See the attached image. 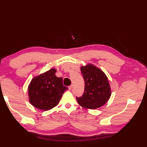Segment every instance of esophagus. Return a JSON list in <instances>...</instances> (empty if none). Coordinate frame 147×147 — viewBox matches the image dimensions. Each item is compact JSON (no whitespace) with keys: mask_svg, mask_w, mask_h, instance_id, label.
Instances as JSON below:
<instances>
[{"mask_svg":"<svg viewBox=\"0 0 147 147\" xmlns=\"http://www.w3.org/2000/svg\"><path fill=\"white\" fill-rule=\"evenodd\" d=\"M72 88H73V85H71V86H69L68 87V88H69V90H71L72 89Z\"/></svg>","mask_w":147,"mask_h":147,"instance_id":"1","label":"esophagus"}]
</instances>
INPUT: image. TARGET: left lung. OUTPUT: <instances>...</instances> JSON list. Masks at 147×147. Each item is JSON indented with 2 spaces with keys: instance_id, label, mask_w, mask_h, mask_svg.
Wrapping results in <instances>:
<instances>
[{
  "instance_id": "obj_1",
  "label": "left lung",
  "mask_w": 147,
  "mask_h": 147,
  "mask_svg": "<svg viewBox=\"0 0 147 147\" xmlns=\"http://www.w3.org/2000/svg\"><path fill=\"white\" fill-rule=\"evenodd\" d=\"M85 82V90L80 97H76L78 104L89 109H95L108 101L111 91L107 77L102 70L92 64L81 67Z\"/></svg>"
}]
</instances>
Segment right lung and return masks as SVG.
Masks as SVG:
<instances>
[{
  "mask_svg": "<svg viewBox=\"0 0 147 147\" xmlns=\"http://www.w3.org/2000/svg\"><path fill=\"white\" fill-rule=\"evenodd\" d=\"M51 69L33 78L28 86L29 100L34 107L43 111L51 110L57 105L62 95L68 89L64 86L62 78L55 76Z\"/></svg>",
  "mask_w": 147,
  "mask_h": 147,
  "instance_id": "obj_1",
  "label": "right lung"
}]
</instances>
